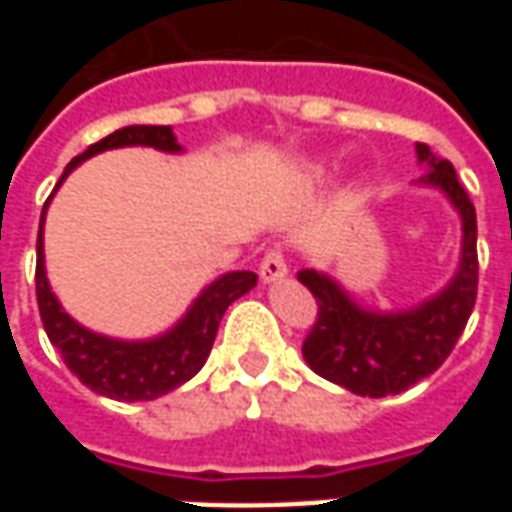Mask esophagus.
<instances>
[{"mask_svg":"<svg viewBox=\"0 0 512 512\" xmlns=\"http://www.w3.org/2000/svg\"><path fill=\"white\" fill-rule=\"evenodd\" d=\"M288 277V263H285V255L282 249H268L263 260H260V279L263 282H277V279Z\"/></svg>","mask_w":512,"mask_h":512,"instance_id":"esophagus-1","label":"esophagus"}]
</instances>
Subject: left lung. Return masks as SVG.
<instances>
[{
    "label": "left lung",
    "mask_w": 512,
    "mask_h": 512,
    "mask_svg": "<svg viewBox=\"0 0 512 512\" xmlns=\"http://www.w3.org/2000/svg\"><path fill=\"white\" fill-rule=\"evenodd\" d=\"M419 164L428 172L419 183L447 194L461 213V266L447 288L414 310L370 312L359 307L332 277L299 271V282L318 301V318L304 337V362L337 386L362 397L406 392L436 373L452 354L477 299V213L447 158L417 142Z\"/></svg>",
    "instance_id": "8db88e82"
}]
</instances>
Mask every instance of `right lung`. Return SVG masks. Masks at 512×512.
Returning a JSON list of instances; mask_svg holds the SVG:
<instances>
[{
    "instance_id": "1",
    "label": "right lung",
    "mask_w": 512,
    "mask_h": 512,
    "mask_svg": "<svg viewBox=\"0 0 512 512\" xmlns=\"http://www.w3.org/2000/svg\"><path fill=\"white\" fill-rule=\"evenodd\" d=\"M128 145H145L164 150V153H180L178 139L169 126H126L87 147L82 156L73 158L62 172L60 183L71 175V169H76L95 153ZM60 183H57V189H60ZM49 202L51 197L43 205V216H40L35 293H38L43 329H46L51 345L60 351L62 362L68 365L73 376L98 395L126 400V403L156 400V397L167 395L172 389H178L180 384H186L189 378L197 376L208 354H211L224 310L257 285L255 271H230V274L211 282L191 304V310L161 337L139 340V343L112 340V337L90 332L82 323L73 321L71 315L62 310L57 296L51 293L49 279H46V263H43V219H46Z\"/></svg>"
}]
</instances>
